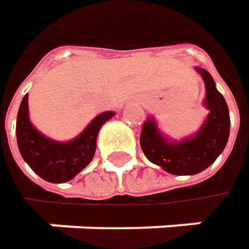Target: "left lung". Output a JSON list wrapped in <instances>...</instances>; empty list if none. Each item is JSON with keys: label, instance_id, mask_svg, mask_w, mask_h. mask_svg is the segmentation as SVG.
Wrapping results in <instances>:
<instances>
[{"label": "left lung", "instance_id": "8db88e82", "mask_svg": "<svg viewBox=\"0 0 249 249\" xmlns=\"http://www.w3.org/2000/svg\"><path fill=\"white\" fill-rule=\"evenodd\" d=\"M205 83L203 106L209 110L199 130L182 140L169 139L149 116L140 133V147L146 158L172 175H196L209 168L224 152L230 138V110L216 90L212 76L196 67Z\"/></svg>", "mask_w": 249, "mask_h": 249}]
</instances>
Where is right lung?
Segmentation results:
<instances>
[{
    "mask_svg": "<svg viewBox=\"0 0 249 249\" xmlns=\"http://www.w3.org/2000/svg\"><path fill=\"white\" fill-rule=\"evenodd\" d=\"M114 114V111H103L74 139L58 142L47 138L33 126L28 111V94H25L17 114L16 132L19 153L28 166L47 182H69L91 162L99 130Z\"/></svg>",
    "mask_w": 249,
    "mask_h": 249,
    "instance_id": "obj_1",
    "label": "right lung"
}]
</instances>
